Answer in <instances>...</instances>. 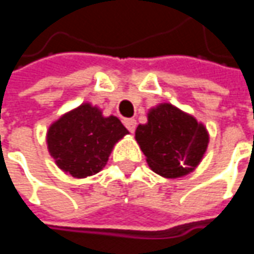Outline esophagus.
<instances>
[{
  "label": "esophagus",
  "mask_w": 254,
  "mask_h": 254,
  "mask_svg": "<svg viewBox=\"0 0 254 254\" xmlns=\"http://www.w3.org/2000/svg\"><path fill=\"white\" fill-rule=\"evenodd\" d=\"M124 124H125V127H127V129L129 132H134V129H136V120H133V118H127V120L124 121Z\"/></svg>",
  "instance_id": "34e87169"
}]
</instances>
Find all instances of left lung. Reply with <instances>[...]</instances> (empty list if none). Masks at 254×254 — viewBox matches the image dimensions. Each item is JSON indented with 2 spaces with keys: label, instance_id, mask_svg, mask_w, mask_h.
Wrapping results in <instances>:
<instances>
[{
  "label": "left lung",
  "instance_id": "left-lung-1",
  "mask_svg": "<svg viewBox=\"0 0 254 254\" xmlns=\"http://www.w3.org/2000/svg\"><path fill=\"white\" fill-rule=\"evenodd\" d=\"M136 140L156 174L178 178L201 162L209 136L194 117L170 103H162L149 110L147 124L138 125Z\"/></svg>",
  "mask_w": 254,
  "mask_h": 254
}]
</instances>
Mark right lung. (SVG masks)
Instances as JSON below:
<instances>
[{
    "instance_id": "add662e5",
    "label": "right lung",
    "mask_w": 254,
    "mask_h": 254,
    "mask_svg": "<svg viewBox=\"0 0 254 254\" xmlns=\"http://www.w3.org/2000/svg\"><path fill=\"white\" fill-rule=\"evenodd\" d=\"M127 133L117 117H103L98 107L83 103L53 122L47 148L64 173L85 178L105 167L114 144Z\"/></svg>"
}]
</instances>
